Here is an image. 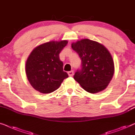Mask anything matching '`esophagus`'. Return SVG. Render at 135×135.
<instances>
[{"label":"esophagus","instance_id":"1","mask_svg":"<svg viewBox=\"0 0 135 135\" xmlns=\"http://www.w3.org/2000/svg\"><path fill=\"white\" fill-rule=\"evenodd\" d=\"M73 74H74L73 71H70L68 72V76H73Z\"/></svg>","mask_w":135,"mask_h":135}]
</instances>
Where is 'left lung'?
Masks as SVG:
<instances>
[{
    "label": "left lung",
    "mask_w": 135,
    "mask_h": 135,
    "mask_svg": "<svg viewBox=\"0 0 135 135\" xmlns=\"http://www.w3.org/2000/svg\"><path fill=\"white\" fill-rule=\"evenodd\" d=\"M71 48L81 59V69L74 79L91 94L105 89L113 78L114 64L111 54L103 45L85 38L71 43Z\"/></svg>",
    "instance_id": "left-lung-1"
}]
</instances>
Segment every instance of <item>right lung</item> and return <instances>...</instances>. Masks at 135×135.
I'll return each instance as SVG.
<instances>
[{
	"mask_svg": "<svg viewBox=\"0 0 135 135\" xmlns=\"http://www.w3.org/2000/svg\"><path fill=\"white\" fill-rule=\"evenodd\" d=\"M67 40L51 41L35 47L28 57L26 73L32 87L42 94L57 90L68 77L63 70L59 54Z\"/></svg>",
	"mask_w": 135,
	"mask_h": 135,
	"instance_id": "1",
	"label": "right lung"
}]
</instances>
